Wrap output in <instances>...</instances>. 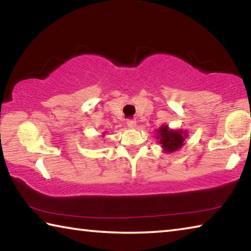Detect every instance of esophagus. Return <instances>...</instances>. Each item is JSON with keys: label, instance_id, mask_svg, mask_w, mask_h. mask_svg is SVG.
<instances>
[{"label": "esophagus", "instance_id": "esophagus-1", "mask_svg": "<svg viewBox=\"0 0 251 251\" xmlns=\"http://www.w3.org/2000/svg\"><path fill=\"white\" fill-rule=\"evenodd\" d=\"M126 124H127V126L129 127V128H135V127H136V121L135 120H127Z\"/></svg>", "mask_w": 251, "mask_h": 251}]
</instances>
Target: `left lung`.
<instances>
[{"instance_id": "1", "label": "left lung", "mask_w": 251, "mask_h": 251, "mask_svg": "<svg viewBox=\"0 0 251 251\" xmlns=\"http://www.w3.org/2000/svg\"><path fill=\"white\" fill-rule=\"evenodd\" d=\"M187 137L186 130L181 129H169L167 125L161 126L157 130L156 138L159 141L160 146L163 147L165 152H173L185 144V138Z\"/></svg>"}]
</instances>
